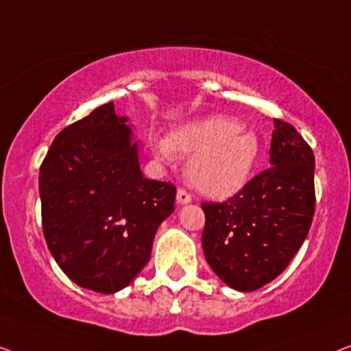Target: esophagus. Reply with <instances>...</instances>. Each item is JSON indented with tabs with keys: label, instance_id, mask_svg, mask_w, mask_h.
Wrapping results in <instances>:
<instances>
[{
	"label": "esophagus",
	"instance_id": "34e87169",
	"mask_svg": "<svg viewBox=\"0 0 351 351\" xmlns=\"http://www.w3.org/2000/svg\"><path fill=\"white\" fill-rule=\"evenodd\" d=\"M192 197L191 194H187V192L184 189H178L176 192V202L180 205H186V204H191Z\"/></svg>",
	"mask_w": 351,
	"mask_h": 351
}]
</instances>
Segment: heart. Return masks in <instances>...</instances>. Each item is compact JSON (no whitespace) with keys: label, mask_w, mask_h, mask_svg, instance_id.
<instances>
[{"label":"heart","mask_w":351,"mask_h":351,"mask_svg":"<svg viewBox=\"0 0 351 351\" xmlns=\"http://www.w3.org/2000/svg\"><path fill=\"white\" fill-rule=\"evenodd\" d=\"M149 145L159 159L169 162L176 154H192L186 169L191 184L215 199L237 194L248 182L261 156L256 133L224 116L187 122L171 130L169 138L151 136Z\"/></svg>","instance_id":"b5f03b06"}]
</instances>
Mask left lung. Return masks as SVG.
<instances>
[{
    "instance_id": "1",
    "label": "left lung",
    "mask_w": 351,
    "mask_h": 351,
    "mask_svg": "<svg viewBox=\"0 0 351 351\" xmlns=\"http://www.w3.org/2000/svg\"><path fill=\"white\" fill-rule=\"evenodd\" d=\"M270 167L223 204H202L206 263L232 289L251 293L288 267L315 213V157L295 128L275 119Z\"/></svg>"
}]
</instances>
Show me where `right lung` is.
<instances>
[{"mask_svg": "<svg viewBox=\"0 0 351 351\" xmlns=\"http://www.w3.org/2000/svg\"><path fill=\"white\" fill-rule=\"evenodd\" d=\"M127 121L112 101L97 108L58 133L39 170L49 251L68 278L101 294L141 272L175 210V186L143 175Z\"/></svg>", "mask_w": 351, "mask_h": 351, "instance_id": "right-lung-1", "label": "right lung"}]
</instances>
